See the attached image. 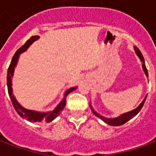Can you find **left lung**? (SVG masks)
<instances>
[{
	"mask_svg": "<svg viewBox=\"0 0 156 156\" xmlns=\"http://www.w3.org/2000/svg\"><path fill=\"white\" fill-rule=\"evenodd\" d=\"M134 51L136 52V54L137 56L140 58V59L142 62V68H143V70H144V73L146 75V77H148V71H147V68L145 67V64H144V57H143V55L141 53V51H140V49L137 48V47H134ZM147 98V96H145V98H144V100L141 102V104L139 106H138L137 108H134L133 110H131L129 112H127V113H124L123 115H121L120 116H119L117 118H114V119H108V118H105L104 116H102L99 114H98L97 112L95 111L94 109L93 108V107L91 106V105H89L90 106V108H91V110L93 112V114L94 115H96L97 117L100 118L102 120L105 122L107 124H109V125H112V126H119V125H122V124H125L127 121H129V119H131L132 118H134V116L136 115H138V113L140 111V109L143 107V105H144V102H145V99Z\"/></svg>",
	"mask_w": 156,
	"mask_h": 156,
	"instance_id": "obj_1",
	"label": "left lung"
}]
</instances>
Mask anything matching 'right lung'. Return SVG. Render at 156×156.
<instances>
[{
    "instance_id": "add662e5",
    "label": "right lung",
    "mask_w": 156,
    "mask_h": 156,
    "mask_svg": "<svg viewBox=\"0 0 156 156\" xmlns=\"http://www.w3.org/2000/svg\"><path fill=\"white\" fill-rule=\"evenodd\" d=\"M39 38V36H33L31 38L26 41V43L23 46H22L21 48H19L17 51H16V53L12 58V60L11 62V64L9 66L8 70H7V89H8V94L10 96V98L12 100V105L16 109V111L17 112L20 116L23 119H25L27 120L30 121V122H41V121H46V122H51L54 119L58 117V115L61 114V112L62 111V109L64 108L65 105H66V97L68 96L71 92L74 90L77 87H73V88H70L68 89L67 91L65 92L64 98L62 100L58 106L52 110V111L47 112V113H41V112H37L34 110H29L27 108H23L22 105L19 104L17 100L16 99L15 96L12 94V78L14 73V70H15V67L16 66L17 61H18L19 55L24 52V51L29 48V46L32 44L33 41H37Z\"/></svg>"
}]
</instances>
